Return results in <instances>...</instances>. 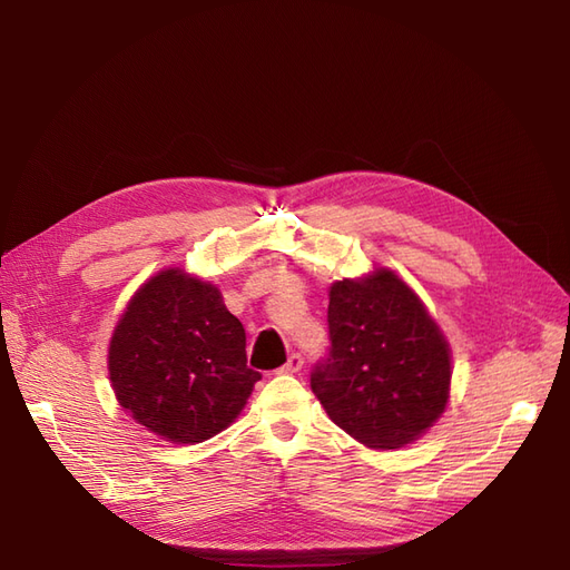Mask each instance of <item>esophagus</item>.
I'll return each instance as SVG.
<instances>
[{
  "label": "esophagus",
  "instance_id": "34e87169",
  "mask_svg": "<svg viewBox=\"0 0 570 570\" xmlns=\"http://www.w3.org/2000/svg\"><path fill=\"white\" fill-rule=\"evenodd\" d=\"M304 366V358L299 354H292L287 358V364L283 368H278V373H285V375H292V373H299Z\"/></svg>",
  "mask_w": 570,
  "mask_h": 570
}]
</instances>
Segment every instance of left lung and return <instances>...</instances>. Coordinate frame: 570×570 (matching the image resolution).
<instances>
[{
  "label": "left lung",
  "mask_w": 570,
  "mask_h": 570,
  "mask_svg": "<svg viewBox=\"0 0 570 570\" xmlns=\"http://www.w3.org/2000/svg\"><path fill=\"white\" fill-rule=\"evenodd\" d=\"M331 352L312 390L344 433L371 450H400L433 428L450 402L452 352L400 275L375 268L331 285Z\"/></svg>",
  "instance_id": "1"
}]
</instances>
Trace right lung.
I'll list each match as a JSON object with an SVG mask.
<instances>
[{
	"label": "right lung",
	"mask_w": 570,
	"mask_h": 570,
	"mask_svg": "<svg viewBox=\"0 0 570 570\" xmlns=\"http://www.w3.org/2000/svg\"><path fill=\"white\" fill-rule=\"evenodd\" d=\"M245 327L220 289L164 268L130 297L109 340L118 404L174 444L204 442L245 409L262 375L247 366Z\"/></svg>",
	"instance_id": "obj_1"
}]
</instances>
